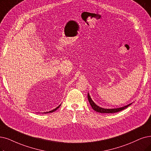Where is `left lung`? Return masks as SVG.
I'll return each instance as SVG.
<instances>
[{"instance_id": "1", "label": "left lung", "mask_w": 151, "mask_h": 151, "mask_svg": "<svg viewBox=\"0 0 151 151\" xmlns=\"http://www.w3.org/2000/svg\"><path fill=\"white\" fill-rule=\"evenodd\" d=\"M87 96H88V100L89 103H90V105H91V106H92V108H93V109L95 111H97V112H99V113H116V112H118V111H120L124 110L125 108H126L127 107H128L130 105H131V104H129V105H128L123 106V107H121V108H112V109H106V108H103L99 106L98 105H96L94 103L93 101L92 100V99H91V97H90V96L89 93H88Z\"/></svg>"}]
</instances>
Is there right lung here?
Instances as JSON below:
<instances>
[{"label":"right lung","mask_w":151,"mask_h":151,"mask_svg":"<svg viewBox=\"0 0 151 151\" xmlns=\"http://www.w3.org/2000/svg\"><path fill=\"white\" fill-rule=\"evenodd\" d=\"M61 105H59L58 107H56V108H55V109H54V110H51V111H47V112H45V113H52L53 111H56L57 109H58V108H59V107H60V106H61Z\"/></svg>","instance_id":"add662e5"}]
</instances>
